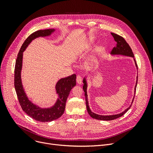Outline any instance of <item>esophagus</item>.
<instances>
[{"instance_id": "1", "label": "esophagus", "mask_w": 153, "mask_h": 153, "mask_svg": "<svg viewBox=\"0 0 153 153\" xmlns=\"http://www.w3.org/2000/svg\"><path fill=\"white\" fill-rule=\"evenodd\" d=\"M76 82H77V84H82V77L80 75L76 76Z\"/></svg>"}]
</instances>
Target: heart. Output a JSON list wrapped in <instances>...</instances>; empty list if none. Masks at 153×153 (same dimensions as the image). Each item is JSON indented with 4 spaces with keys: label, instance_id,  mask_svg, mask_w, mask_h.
<instances>
[{
    "label": "heart",
    "instance_id": "heart-1",
    "mask_svg": "<svg viewBox=\"0 0 153 153\" xmlns=\"http://www.w3.org/2000/svg\"><path fill=\"white\" fill-rule=\"evenodd\" d=\"M85 48H87V47H85Z\"/></svg>",
    "mask_w": 153,
    "mask_h": 153
}]
</instances>
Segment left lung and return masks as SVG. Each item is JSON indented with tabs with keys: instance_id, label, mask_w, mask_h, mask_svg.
Instances as JSON below:
<instances>
[{
	"instance_id": "8db88e82",
	"label": "left lung",
	"mask_w": 153,
	"mask_h": 153,
	"mask_svg": "<svg viewBox=\"0 0 153 153\" xmlns=\"http://www.w3.org/2000/svg\"><path fill=\"white\" fill-rule=\"evenodd\" d=\"M111 34H112V36L114 37V39L115 41H116V42H117V44H116V46H115V47H114V48L112 49L110 54L112 55H124V56H128V57H133L134 61H135V66L137 67V69H138L135 59V58H134L133 53L132 52V50L131 49L130 47H129V45L127 43L126 41H125V39L121 36H119L116 34L113 33V32H111ZM137 81H138V76H137L136 84H135V91H134V92H135V94L136 87H137ZM83 83H84V85H83V89H84V91L85 92L87 110L88 113H89L90 116L92 118L98 119V120H101V121H112V120H114L115 119H117L120 117L123 116V115L125 113H126L131 106L134 98H135V95H134V96H133L131 104L129 105L128 108H127L126 110L123 111V112H121V113L118 114H115V115H98V114L92 112L91 110L89 108V101H88V98H87V80H86V77H84V79H83Z\"/></svg>"
}]
</instances>
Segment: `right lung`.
Here are the masks:
<instances>
[{
  "instance_id": "obj_1",
  "label": "right lung",
  "mask_w": 153,
  "mask_h": 153,
  "mask_svg": "<svg viewBox=\"0 0 153 153\" xmlns=\"http://www.w3.org/2000/svg\"><path fill=\"white\" fill-rule=\"evenodd\" d=\"M55 29L39 30L34 32L26 39L18 54L15 68V87L18 101L22 110L32 119L40 122H50L57 119L64 114L68 97L73 87L76 85V75L61 78L55 85V91L58 98L55 104L50 108H41L34 104L27 97L21 78L23 52L32 40L39 37H47L52 34Z\"/></svg>"
}]
</instances>
